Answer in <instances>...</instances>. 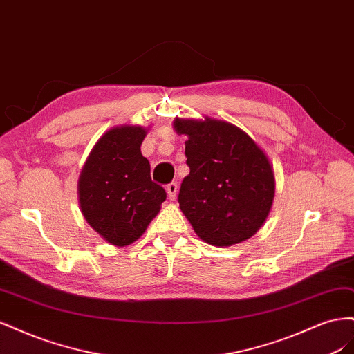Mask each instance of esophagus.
<instances>
[{"label": "esophagus", "mask_w": 354, "mask_h": 354, "mask_svg": "<svg viewBox=\"0 0 354 354\" xmlns=\"http://www.w3.org/2000/svg\"><path fill=\"white\" fill-rule=\"evenodd\" d=\"M177 183H169L168 186H167V194H168V198L171 199V201H174L176 198H177Z\"/></svg>", "instance_id": "1"}]
</instances>
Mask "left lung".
Wrapping results in <instances>:
<instances>
[{
	"mask_svg": "<svg viewBox=\"0 0 354 354\" xmlns=\"http://www.w3.org/2000/svg\"><path fill=\"white\" fill-rule=\"evenodd\" d=\"M174 130L187 136L190 173L181 181L178 203L195 233L220 248L254 236L273 205L269 158L248 134L226 121L176 118Z\"/></svg>",
	"mask_w": 354,
	"mask_h": 354,
	"instance_id": "left-lung-1",
	"label": "left lung"
}]
</instances>
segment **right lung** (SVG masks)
I'll use <instances>...</instances> for the list:
<instances>
[{
  "label": "right lung",
  "mask_w": 354,
  "mask_h": 354,
  "mask_svg": "<svg viewBox=\"0 0 354 354\" xmlns=\"http://www.w3.org/2000/svg\"><path fill=\"white\" fill-rule=\"evenodd\" d=\"M146 130L121 125L94 145L78 180L82 216L100 236L116 246L142 236L167 199L151 178V164L140 146Z\"/></svg>",
  "instance_id": "obj_1"
}]
</instances>
